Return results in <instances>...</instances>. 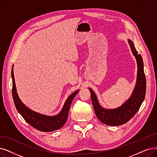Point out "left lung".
Masks as SVG:
<instances>
[{"mask_svg":"<svg viewBox=\"0 0 157 157\" xmlns=\"http://www.w3.org/2000/svg\"><path fill=\"white\" fill-rule=\"evenodd\" d=\"M128 42L138 65L136 82L131 97L119 108L105 109L100 106L95 93L89 88L92 104L97 118L102 123L109 126H121L128 122L139 109L146 95V80L144 71L142 58L141 55L138 53L133 42L129 39H128Z\"/></svg>","mask_w":157,"mask_h":157,"instance_id":"left-lung-1","label":"left lung"}]
</instances>
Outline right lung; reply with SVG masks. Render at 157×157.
Listing matches in <instances>:
<instances>
[{
  "mask_svg": "<svg viewBox=\"0 0 157 157\" xmlns=\"http://www.w3.org/2000/svg\"><path fill=\"white\" fill-rule=\"evenodd\" d=\"M11 70V77L13 81L12 95L15 107L18 113L22 115L24 119L31 126L44 132H50L61 128L66 123L68 117L69 110L73 101V98L78 93L79 90H77L67 98L63 108L57 115L49 117L41 115L27 108L18 96L16 86L15 83L13 69Z\"/></svg>",
  "mask_w": 157,
  "mask_h": 157,
  "instance_id": "obj_1",
  "label": "right lung"
}]
</instances>
